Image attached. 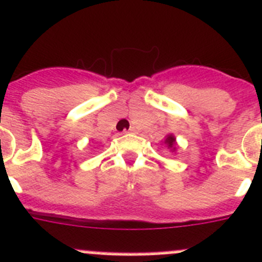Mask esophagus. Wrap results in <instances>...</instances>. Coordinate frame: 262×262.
I'll return each mask as SVG.
<instances>
[{
    "instance_id": "1",
    "label": "esophagus",
    "mask_w": 262,
    "mask_h": 262,
    "mask_svg": "<svg viewBox=\"0 0 262 262\" xmlns=\"http://www.w3.org/2000/svg\"><path fill=\"white\" fill-rule=\"evenodd\" d=\"M134 130H136V128H134V126H130V128H129V130H128V132L125 130V133H133Z\"/></svg>"
}]
</instances>
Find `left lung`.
Listing matches in <instances>:
<instances>
[{
  "instance_id": "1",
  "label": "left lung",
  "mask_w": 262,
  "mask_h": 262,
  "mask_svg": "<svg viewBox=\"0 0 262 262\" xmlns=\"http://www.w3.org/2000/svg\"><path fill=\"white\" fill-rule=\"evenodd\" d=\"M164 145L167 146L168 150H170V152H176V151H177L178 143H177V141H176V137L173 136L172 133L168 134V136L165 137Z\"/></svg>"
}]
</instances>
